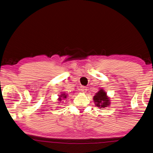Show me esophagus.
Wrapping results in <instances>:
<instances>
[{
  "label": "esophagus",
  "mask_w": 153,
  "mask_h": 153,
  "mask_svg": "<svg viewBox=\"0 0 153 153\" xmlns=\"http://www.w3.org/2000/svg\"><path fill=\"white\" fill-rule=\"evenodd\" d=\"M80 90L82 92H83V93H86V91H87V88H86L85 86H81L80 87Z\"/></svg>",
  "instance_id": "esophagus-1"
}]
</instances>
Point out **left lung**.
I'll return each mask as SVG.
<instances>
[{"label":"left lung","mask_w":153,"mask_h":153,"mask_svg":"<svg viewBox=\"0 0 153 153\" xmlns=\"http://www.w3.org/2000/svg\"><path fill=\"white\" fill-rule=\"evenodd\" d=\"M94 101L96 104V105L100 108L106 107L109 104V99L106 97V94L102 89L100 90L99 93H97L96 95H94L93 98Z\"/></svg>","instance_id":"obj_1"}]
</instances>
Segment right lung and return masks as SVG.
I'll return each mask as SVG.
<instances>
[{
  "label": "right lung",
  "mask_w": 153,
  "mask_h": 153,
  "mask_svg": "<svg viewBox=\"0 0 153 153\" xmlns=\"http://www.w3.org/2000/svg\"><path fill=\"white\" fill-rule=\"evenodd\" d=\"M66 97H67V95H65V94H62L61 95H60L59 100H61L62 99H66Z\"/></svg>",
  "instance_id": "add662e5"
}]
</instances>
